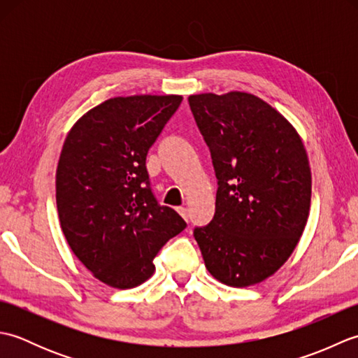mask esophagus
<instances>
[{
    "label": "esophagus",
    "mask_w": 358,
    "mask_h": 358,
    "mask_svg": "<svg viewBox=\"0 0 358 358\" xmlns=\"http://www.w3.org/2000/svg\"><path fill=\"white\" fill-rule=\"evenodd\" d=\"M177 210H178V214H180L181 217H183V218L186 220V222H187V220H189V214H187V209H186V208H183V206H181V208H178Z\"/></svg>",
    "instance_id": "1"
}]
</instances>
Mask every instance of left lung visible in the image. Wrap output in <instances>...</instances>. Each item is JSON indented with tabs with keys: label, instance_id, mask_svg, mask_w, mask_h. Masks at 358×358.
Returning <instances> with one entry per match:
<instances>
[{
	"label": "left lung",
	"instance_id": "left-lung-1",
	"mask_svg": "<svg viewBox=\"0 0 358 358\" xmlns=\"http://www.w3.org/2000/svg\"><path fill=\"white\" fill-rule=\"evenodd\" d=\"M218 180L215 215L195 227L210 275L246 287L275 273L300 241L310 208V167L294 126L246 92L187 98Z\"/></svg>",
	"mask_w": 358,
	"mask_h": 358
}]
</instances>
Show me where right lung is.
Listing matches in <instances>:
<instances>
[{
    "label": "right lung",
    "mask_w": 358,
    "mask_h": 358,
    "mask_svg": "<svg viewBox=\"0 0 358 358\" xmlns=\"http://www.w3.org/2000/svg\"><path fill=\"white\" fill-rule=\"evenodd\" d=\"M181 95L115 96L86 112L67 134L57 167V209L72 252L103 283L141 285L154 258L186 227L159 206L146 169L148 150Z\"/></svg>",
    "instance_id": "1"
}]
</instances>
